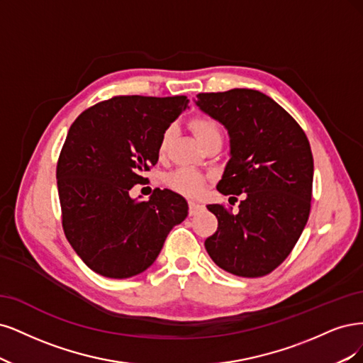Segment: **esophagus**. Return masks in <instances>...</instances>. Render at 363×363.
I'll use <instances>...</instances> for the list:
<instances>
[{
  "mask_svg": "<svg viewBox=\"0 0 363 363\" xmlns=\"http://www.w3.org/2000/svg\"><path fill=\"white\" fill-rule=\"evenodd\" d=\"M202 209H203V205L197 203V202H193V201L189 202V213H190V216H196L199 211H202Z\"/></svg>",
  "mask_w": 363,
  "mask_h": 363,
  "instance_id": "obj_1",
  "label": "esophagus"
}]
</instances>
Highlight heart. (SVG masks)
<instances>
[{"mask_svg":"<svg viewBox=\"0 0 363 363\" xmlns=\"http://www.w3.org/2000/svg\"><path fill=\"white\" fill-rule=\"evenodd\" d=\"M190 128L194 133L197 142L202 146L211 143V142H217V140L218 142H221L220 125L211 118H206V116H199V118L191 119ZM170 134H172V130H167L161 137V142H160V154L161 155L167 150ZM166 182L172 190L178 191L181 194H186V196H197L199 193H202L203 185H205V179L202 174L197 173L196 170L189 169V167H179L177 170H173L166 177Z\"/></svg>","mask_w":363,"mask_h":363,"instance_id":"obj_1","label":"heart"}]
</instances>
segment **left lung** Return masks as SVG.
<instances>
[{"mask_svg":"<svg viewBox=\"0 0 363 363\" xmlns=\"http://www.w3.org/2000/svg\"><path fill=\"white\" fill-rule=\"evenodd\" d=\"M194 102L229 134L230 158L217 190L244 196L237 214L208 205L218 228L205 249L230 274L265 276L286 259L308 223L313 181L308 137L258 90L199 93Z\"/></svg>","mask_w":363,"mask_h":363,"instance_id":"obj_1","label":"left lung"}]
</instances>
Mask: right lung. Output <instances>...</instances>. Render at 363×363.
<instances>
[{"label": "right lung", "instance_id": "1", "mask_svg": "<svg viewBox=\"0 0 363 363\" xmlns=\"http://www.w3.org/2000/svg\"><path fill=\"white\" fill-rule=\"evenodd\" d=\"M185 108L186 96H116L81 113L69 128L57 164L62 221L72 249L95 273H143L189 216V203L172 190L157 189L147 202L130 196L147 181L162 134Z\"/></svg>", "mask_w": 363, "mask_h": 363}]
</instances>
